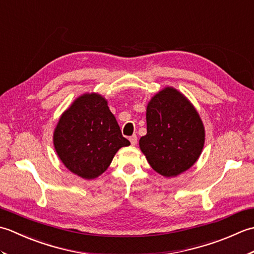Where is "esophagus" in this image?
Listing matches in <instances>:
<instances>
[{"mask_svg":"<svg viewBox=\"0 0 254 254\" xmlns=\"http://www.w3.org/2000/svg\"><path fill=\"white\" fill-rule=\"evenodd\" d=\"M130 142H131V144L132 145H135L136 143H137V136L135 135V134H134V135H132V136H130Z\"/></svg>","mask_w":254,"mask_h":254,"instance_id":"esophagus-1","label":"esophagus"}]
</instances>
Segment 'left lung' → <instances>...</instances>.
<instances>
[{
	"instance_id": "obj_1",
	"label": "left lung",
	"mask_w": 254,
	"mask_h": 254,
	"mask_svg": "<svg viewBox=\"0 0 254 254\" xmlns=\"http://www.w3.org/2000/svg\"><path fill=\"white\" fill-rule=\"evenodd\" d=\"M147 134L139 147L158 174L174 177L190 168L204 146V127L185 96L167 87L154 96L146 110Z\"/></svg>"
}]
</instances>
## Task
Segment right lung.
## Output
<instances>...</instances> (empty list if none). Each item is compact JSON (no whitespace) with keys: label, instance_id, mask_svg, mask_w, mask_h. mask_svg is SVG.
I'll use <instances>...</instances> for the list:
<instances>
[{"label":"right lung","instance_id":"obj_1","mask_svg":"<svg viewBox=\"0 0 254 254\" xmlns=\"http://www.w3.org/2000/svg\"><path fill=\"white\" fill-rule=\"evenodd\" d=\"M53 142L66 168L84 179L101 175L118 149L130 145L107 101L97 94L80 96L63 113Z\"/></svg>","mask_w":254,"mask_h":254}]
</instances>
